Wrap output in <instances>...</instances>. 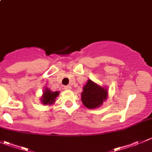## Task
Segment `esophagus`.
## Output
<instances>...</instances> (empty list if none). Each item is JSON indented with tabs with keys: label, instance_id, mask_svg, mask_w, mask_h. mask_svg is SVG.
Segmentation results:
<instances>
[{
	"label": "esophagus",
	"instance_id": "esophagus-1",
	"mask_svg": "<svg viewBox=\"0 0 152 152\" xmlns=\"http://www.w3.org/2000/svg\"><path fill=\"white\" fill-rule=\"evenodd\" d=\"M70 88H71V87H70V85H66V86L64 87V90H70Z\"/></svg>",
	"mask_w": 152,
	"mask_h": 152
}]
</instances>
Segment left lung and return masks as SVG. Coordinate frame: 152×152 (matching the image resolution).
I'll use <instances>...</instances> for the list:
<instances>
[{"label": "left lung", "mask_w": 152, "mask_h": 152, "mask_svg": "<svg viewBox=\"0 0 152 152\" xmlns=\"http://www.w3.org/2000/svg\"><path fill=\"white\" fill-rule=\"evenodd\" d=\"M107 90L89 79L83 88L82 102L85 107L93 109L102 104L103 101L107 99Z\"/></svg>", "instance_id": "obj_1"}]
</instances>
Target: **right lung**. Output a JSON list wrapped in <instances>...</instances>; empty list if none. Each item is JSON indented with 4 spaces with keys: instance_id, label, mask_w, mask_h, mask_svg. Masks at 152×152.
Instances as JSON below:
<instances>
[{
    "instance_id": "right-lung-1",
    "label": "right lung",
    "mask_w": 152,
    "mask_h": 152,
    "mask_svg": "<svg viewBox=\"0 0 152 152\" xmlns=\"http://www.w3.org/2000/svg\"><path fill=\"white\" fill-rule=\"evenodd\" d=\"M58 95V92H52L50 90L45 89L42 96V101L45 104H50L55 102V99Z\"/></svg>"
}]
</instances>
